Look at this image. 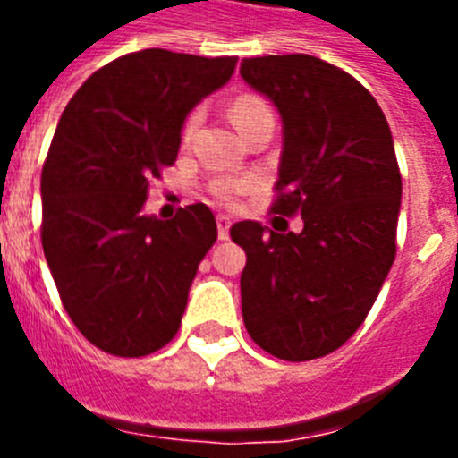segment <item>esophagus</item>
I'll list each match as a JSON object with an SVG mask.
<instances>
[{
  "label": "esophagus",
  "instance_id": "esophagus-1",
  "mask_svg": "<svg viewBox=\"0 0 458 458\" xmlns=\"http://www.w3.org/2000/svg\"><path fill=\"white\" fill-rule=\"evenodd\" d=\"M216 222H217V236H220V241H229V229H232V220H229L226 216H217Z\"/></svg>",
  "mask_w": 458,
  "mask_h": 458
}]
</instances>
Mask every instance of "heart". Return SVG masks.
<instances>
[{
	"label": "heart",
	"mask_w": 458,
	"mask_h": 458,
	"mask_svg": "<svg viewBox=\"0 0 458 458\" xmlns=\"http://www.w3.org/2000/svg\"><path fill=\"white\" fill-rule=\"evenodd\" d=\"M229 116H232L233 125H236L241 135H245V132H248L252 125H257L259 121L273 119L268 105H266L261 98H254V96H241V98L233 100L232 107H229ZM197 125H199V114L194 112V114H190V119L185 121L183 125L185 141H190V137H192L194 131H197ZM250 185L252 183L245 179H222L213 185V194H216L217 199L229 201L233 199L236 194L250 190Z\"/></svg>",
	"instance_id": "heart-1"
}]
</instances>
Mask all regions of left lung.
<instances>
[{"instance_id": "obj_1", "label": "left lung", "mask_w": 458, "mask_h": 458, "mask_svg": "<svg viewBox=\"0 0 458 458\" xmlns=\"http://www.w3.org/2000/svg\"><path fill=\"white\" fill-rule=\"evenodd\" d=\"M241 78L282 119L273 213L302 232L238 222L232 238L250 337L289 362L323 358L362 326L396 254L402 174L383 109L358 80L310 55L242 59Z\"/></svg>"}]
</instances>
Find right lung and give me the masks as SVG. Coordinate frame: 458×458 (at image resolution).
Returning a JSON list of instances; mask_svg holds the SVG:
<instances>
[{"label": "right lung", "mask_w": 458, "mask_h": 458, "mask_svg": "<svg viewBox=\"0 0 458 458\" xmlns=\"http://www.w3.org/2000/svg\"><path fill=\"white\" fill-rule=\"evenodd\" d=\"M236 56L141 50L96 71L64 109L43 176V252L71 321L105 353L141 358L179 333L217 241L206 204L144 213L148 181L179 156L185 119Z\"/></svg>", "instance_id": "obj_1"}]
</instances>
